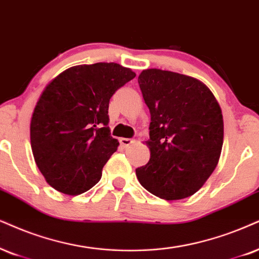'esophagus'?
Instances as JSON below:
<instances>
[{"label": "esophagus", "instance_id": "34e87169", "mask_svg": "<svg viewBox=\"0 0 259 259\" xmlns=\"http://www.w3.org/2000/svg\"><path fill=\"white\" fill-rule=\"evenodd\" d=\"M119 142H120V145H122V147H127V146L132 145L134 141L130 140V139H124V137H123V139L119 140Z\"/></svg>", "mask_w": 259, "mask_h": 259}]
</instances>
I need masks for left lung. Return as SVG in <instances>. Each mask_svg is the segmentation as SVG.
<instances>
[{"label": "left lung", "mask_w": 259, "mask_h": 259, "mask_svg": "<svg viewBox=\"0 0 259 259\" xmlns=\"http://www.w3.org/2000/svg\"><path fill=\"white\" fill-rule=\"evenodd\" d=\"M139 84L150 112V159L136 168L140 184L166 201L194 195L217 167L224 119L211 91L197 78L146 69Z\"/></svg>", "instance_id": "8db88e82"}]
</instances>
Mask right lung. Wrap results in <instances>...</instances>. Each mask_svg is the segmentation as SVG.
<instances>
[{"label":"right lung","mask_w":259,"mask_h":259,"mask_svg":"<svg viewBox=\"0 0 259 259\" xmlns=\"http://www.w3.org/2000/svg\"><path fill=\"white\" fill-rule=\"evenodd\" d=\"M136 76L117 63L75 65L48 84L31 119L38 168L57 191L76 196L93 188L119 142L107 126L109 103Z\"/></svg>","instance_id":"obj_1"}]
</instances>
